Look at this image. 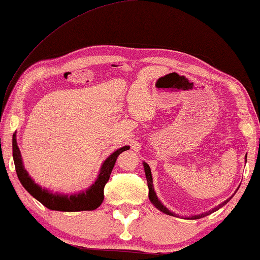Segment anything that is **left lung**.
<instances>
[{
  "instance_id": "obj_1",
  "label": "left lung",
  "mask_w": 260,
  "mask_h": 260,
  "mask_svg": "<svg viewBox=\"0 0 260 260\" xmlns=\"http://www.w3.org/2000/svg\"><path fill=\"white\" fill-rule=\"evenodd\" d=\"M144 165V170H145V176H147V182H148V188H149V199H150V201L152 202V204H154V206L156 208H158L159 211L161 212H163L165 213V214H168V215H175L174 214V213H172L170 211H168V209H167L165 206H163L161 202L158 201V199H157V197H156V193L154 191V189H152V176H151V170H150V167H149V165L148 163H143ZM231 200V198L229 199V200H226V201H223L222 204H220L218 207H215V208H213L212 211H208V212H206V213H202V214H199V215H195V216H191L190 219H201V218H204V216H207V215H209L211 214V213H213V212H215V211H218L219 208H221L222 206H225L227 202H229ZM189 219V218H188Z\"/></svg>"
}]
</instances>
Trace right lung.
Masks as SVG:
<instances>
[{
  "instance_id": "add662e5",
  "label": "right lung",
  "mask_w": 260,
  "mask_h": 260,
  "mask_svg": "<svg viewBox=\"0 0 260 260\" xmlns=\"http://www.w3.org/2000/svg\"><path fill=\"white\" fill-rule=\"evenodd\" d=\"M130 147H125L118 149V150L113 152L105 159L103 163L101 173H99L98 179L95 181L94 184L88 188L86 191L83 193L74 194V195H61V194H54L48 191L47 189H42L40 186H38L28 173L24 169L22 165V158H21L20 149L17 147L16 143V135H13V157L14 163H15V169L17 177H19L20 182L22 183L28 193L31 197H34L38 201H40L45 207L53 211H61V212H78V211H93V209L98 208L102 205L103 200H104V187L106 182L110 179L111 172L115 167V163L117 161L119 154L125 151Z\"/></svg>"
}]
</instances>
